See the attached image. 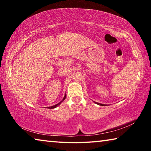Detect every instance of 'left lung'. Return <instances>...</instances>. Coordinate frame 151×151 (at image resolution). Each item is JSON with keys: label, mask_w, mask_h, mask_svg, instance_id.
Masks as SVG:
<instances>
[{"label": "left lung", "mask_w": 151, "mask_h": 151, "mask_svg": "<svg viewBox=\"0 0 151 151\" xmlns=\"http://www.w3.org/2000/svg\"><path fill=\"white\" fill-rule=\"evenodd\" d=\"M95 103V102H94ZM96 103L97 104H99V105H101V106H103V105H105V104H101V103Z\"/></svg>", "instance_id": "8db88e82"}]
</instances>
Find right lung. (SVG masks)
<instances>
[{"label": "right lung", "mask_w": 151, "mask_h": 151, "mask_svg": "<svg viewBox=\"0 0 151 151\" xmlns=\"http://www.w3.org/2000/svg\"><path fill=\"white\" fill-rule=\"evenodd\" d=\"M65 98H66V95L65 96V97H64V98H63V100L62 101H61L60 102V103H58V104H55V105H54V106H49V107H48V109H55V108H56V107H57V106H58V105H59V104H60V103H62V102L64 101V100H65Z\"/></svg>", "instance_id": "right-lung-1"}]
</instances>
